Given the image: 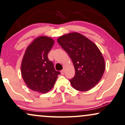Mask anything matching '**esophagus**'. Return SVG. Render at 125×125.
Listing matches in <instances>:
<instances>
[{"mask_svg": "<svg viewBox=\"0 0 125 125\" xmlns=\"http://www.w3.org/2000/svg\"><path fill=\"white\" fill-rule=\"evenodd\" d=\"M64 72H65V70H64V69H63V70H62L61 71V74H64Z\"/></svg>", "mask_w": 125, "mask_h": 125, "instance_id": "34e87169", "label": "esophagus"}]
</instances>
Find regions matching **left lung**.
Returning a JSON list of instances; mask_svg holds the SVG:
<instances>
[{"instance_id":"8db88e82","label":"left lung","mask_w":125,"mask_h":125,"mask_svg":"<svg viewBox=\"0 0 125 125\" xmlns=\"http://www.w3.org/2000/svg\"><path fill=\"white\" fill-rule=\"evenodd\" d=\"M57 42L74 64L75 74L70 80L72 86L80 91L94 87L105 69V60L98 47L86 37L75 32L60 37Z\"/></svg>"}]
</instances>
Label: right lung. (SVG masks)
Returning <instances> with one entry per match:
<instances>
[{"label":"right lung","instance_id":"obj_1","mask_svg":"<svg viewBox=\"0 0 125 125\" xmlns=\"http://www.w3.org/2000/svg\"><path fill=\"white\" fill-rule=\"evenodd\" d=\"M54 42L48 37H39L28 46L25 52L21 62V75L28 87L34 91L42 94L48 92L60 74L48 58Z\"/></svg>","mask_w":125,"mask_h":125}]
</instances>
